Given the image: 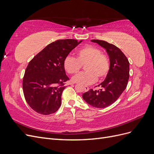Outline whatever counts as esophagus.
<instances>
[{"label":"esophagus","mask_w":154,"mask_h":154,"mask_svg":"<svg viewBox=\"0 0 154 154\" xmlns=\"http://www.w3.org/2000/svg\"><path fill=\"white\" fill-rule=\"evenodd\" d=\"M84 91H85V92L88 91H89V88H88V87H84Z\"/></svg>","instance_id":"obj_1"}]
</instances>
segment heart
I'll use <instances>...</instances> for the list:
<instances>
[{"label": "heart", "instance_id": "1", "mask_svg": "<svg viewBox=\"0 0 154 154\" xmlns=\"http://www.w3.org/2000/svg\"><path fill=\"white\" fill-rule=\"evenodd\" d=\"M76 58L67 56L64 59L63 67L70 74H77L85 66L87 72L78 74L72 78L74 83L88 85L94 83L97 79L104 78L110 69V62L106 55L102 54L100 49L94 46L87 45L76 51Z\"/></svg>", "mask_w": 154, "mask_h": 154}]
</instances>
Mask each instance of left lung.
<instances>
[{
  "instance_id": "obj_1",
  "label": "left lung",
  "mask_w": 154,
  "mask_h": 154,
  "mask_svg": "<svg viewBox=\"0 0 154 154\" xmlns=\"http://www.w3.org/2000/svg\"><path fill=\"white\" fill-rule=\"evenodd\" d=\"M91 42L106 50L109 57L110 69L105 80L98 85L100 89H91L83 93L82 97L92 106L105 108L114 103L127 87L130 64L126 56L114 45L100 40H92Z\"/></svg>"
}]
</instances>
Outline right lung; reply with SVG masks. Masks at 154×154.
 Here are the masks:
<instances>
[{"label": "right lung", "instance_id": "right-lung-1", "mask_svg": "<svg viewBox=\"0 0 154 154\" xmlns=\"http://www.w3.org/2000/svg\"><path fill=\"white\" fill-rule=\"evenodd\" d=\"M83 40H59L49 44L29 62L22 87L26 102L36 112L48 115L57 112L67 77L63 61Z\"/></svg>", "mask_w": 154, "mask_h": 154}]
</instances>
